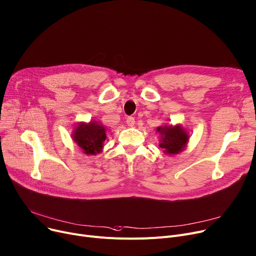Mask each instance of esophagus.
I'll list each match as a JSON object with an SVG mask.
<instances>
[{
  "instance_id": "esophagus-1",
  "label": "esophagus",
  "mask_w": 256,
  "mask_h": 256,
  "mask_svg": "<svg viewBox=\"0 0 256 256\" xmlns=\"http://www.w3.org/2000/svg\"><path fill=\"white\" fill-rule=\"evenodd\" d=\"M126 124H128V126H132L134 124V118L132 117V116L128 117V118H126Z\"/></svg>"
}]
</instances>
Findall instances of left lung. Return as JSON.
I'll return each instance as SVG.
<instances>
[{
  "mask_svg": "<svg viewBox=\"0 0 256 256\" xmlns=\"http://www.w3.org/2000/svg\"><path fill=\"white\" fill-rule=\"evenodd\" d=\"M156 132L160 134V147L168 156L178 154L185 149L190 141L188 132L180 124L158 126Z\"/></svg>",
  "mask_w": 256,
  "mask_h": 256,
  "instance_id": "8db88e82",
  "label": "left lung"
}]
</instances>
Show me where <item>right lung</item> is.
I'll return each mask as SVG.
<instances>
[{
  "label": "right lung",
  "mask_w": 256,
  "mask_h": 256,
  "mask_svg": "<svg viewBox=\"0 0 256 256\" xmlns=\"http://www.w3.org/2000/svg\"><path fill=\"white\" fill-rule=\"evenodd\" d=\"M72 139L88 156H96L104 148L106 140V128L98 122H79L72 132Z\"/></svg>",
  "instance_id": "1"
}]
</instances>
